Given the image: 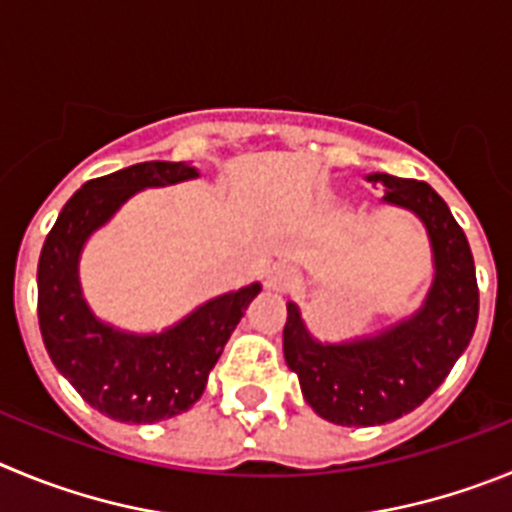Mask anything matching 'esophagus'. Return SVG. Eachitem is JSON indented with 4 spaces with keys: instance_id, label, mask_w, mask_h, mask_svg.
Wrapping results in <instances>:
<instances>
[{
    "instance_id": "obj_1",
    "label": "esophagus",
    "mask_w": 512,
    "mask_h": 512,
    "mask_svg": "<svg viewBox=\"0 0 512 512\" xmlns=\"http://www.w3.org/2000/svg\"><path fill=\"white\" fill-rule=\"evenodd\" d=\"M265 285L270 290H275V293H285V290H290L293 285H296V270L288 265H278L270 270V275H267Z\"/></svg>"
}]
</instances>
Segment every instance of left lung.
I'll list each match as a JSON object with an SVG mask.
<instances>
[{"instance_id": "left-lung-1", "label": "left lung", "mask_w": 512, "mask_h": 512, "mask_svg": "<svg viewBox=\"0 0 512 512\" xmlns=\"http://www.w3.org/2000/svg\"><path fill=\"white\" fill-rule=\"evenodd\" d=\"M367 181L385 186V204L413 211L423 222L434 283L411 319L339 344L313 339L296 303H288L285 362L301 380L306 403L339 426H380L416 411L462 357L480 313L472 250L439 193L388 173H372Z\"/></svg>"}]
</instances>
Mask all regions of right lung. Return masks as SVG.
Wrapping results in <instances>:
<instances>
[{
  "instance_id": "add662e5",
  "label": "right lung",
  "mask_w": 512,
  "mask_h": 512,
  "mask_svg": "<svg viewBox=\"0 0 512 512\" xmlns=\"http://www.w3.org/2000/svg\"><path fill=\"white\" fill-rule=\"evenodd\" d=\"M199 178L188 163H137L86 181L58 214L38 262V319L53 365L78 395L122 423H158L201 398L211 367L260 283L199 306L163 334H130L104 324L81 296L78 257L86 239L142 188Z\"/></svg>"
}]
</instances>
